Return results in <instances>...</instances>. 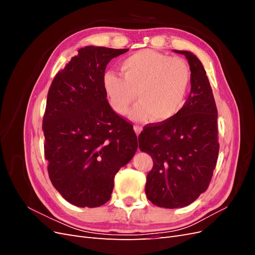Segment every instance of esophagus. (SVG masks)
Listing matches in <instances>:
<instances>
[{
    "label": "esophagus",
    "mask_w": 255,
    "mask_h": 255,
    "mask_svg": "<svg viewBox=\"0 0 255 255\" xmlns=\"http://www.w3.org/2000/svg\"><path fill=\"white\" fill-rule=\"evenodd\" d=\"M134 130H135V133H136L137 135H139L140 132L142 130V127L136 125V126H134Z\"/></svg>",
    "instance_id": "34e87169"
}]
</instances>
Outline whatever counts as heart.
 <instances>
[{
  "mask_svg": "<svg viewBox=\"0 0 255 255\" xmlns=\"http://www.w3.org/2000/svg\"><path fill=\"white\" fill-rule=\"evenodd\" d=\"M121 74L106 71L102 76L104 94L114 112L127 114L137 95L140 101L130 118L166 122L174 118L186 103L191 83L187 61L154 50H140L120 63Z\"/></svg>",
  "mask_w": 255,
  "mask_h": 255,
  "instance_id": "heart-1",
  "label": "heart"
}]
</instances>
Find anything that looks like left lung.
<instances>
[{"mask_svg": "<svg viewBox=\"0 0 255 255\" xmlns=\"http://www.w3.org/2000/svg\"><path fill=\"white\" fill-rule=\"evenodd\" d=\"M184 54L191 71V89L183 110L166 122L145 126L139 149L149 153L153 168L146 175L145 195L156 206H186L203 194L217 164V107L204 67L194 54Z\"/></svg>", "mask_w": 255, "mask_h": 255, "instance_id": "8db88e82", "label": "left lung"}]
</instances>
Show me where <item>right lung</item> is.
<instances>
[{"label": "right lung", "instance_id": "add662e5", "mask_svg": "<svg viewBox=\"0 0 255 255\" xmlns=\"http://www.w3.org/2000/svg\"><path fill=\"white\" fill-rule=\"evenodd\" d=\"M128 51L82 48L50 86L44 157L53 186L73 205L91 208L109 201L116 173L137 150L132 123L113 111L102 86L107 64Z\"/></svg>", "mask_w": 255, "mask_h": 255}]
</instances>
